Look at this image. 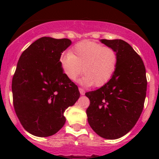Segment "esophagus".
I'll use <instances>...</instances> for the list:
<instances>
[{
	"label": "esophagus",
	"mask_w": 159,
	"mask_h": 159,
	"mask_svg": "<svg viewBox=\"0 0 159 159\" xmlns=\"http://www.w3.org/2000/svg\"><path fill=\"white\" fill-rule=\"evenodd\" d=\"M79 91H80V95H84V94H85V91H84V90L83 89V88H79Z\"/></svg>",
	"instance_id": "esophagus-1"
}]
</instances>
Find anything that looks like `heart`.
Returning a JSON list of instances; mask_svg holds the SVG:
<instances>
[{"mask_svg":"<svg viewBox=\"0 0 159 159\" xmlns=\"http://www.w3.org/2000/svg\"><path fill=\"white\" fill-rule=\"evenodd\" d=\"M64 75L75 80L82 72L80 82L86 86L101 87L110 80L118 65V54L114 48L96 42L84 40L60 58Z\"/></svg>","mask_w":159,"mask_h":159,"instance_id":"heart-1","label":"heart"}]
</instances>
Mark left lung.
I'll use <instances>...</instances> for the list:
<instances>
[{
	"label": "left lung",
	"mask_w": 159,
	"mask_h": 159,
	"mask_svg": "<svg viewBox=\"0 0 159 159\" xmlns=\"http://www.w3.org/2000/svg\"><path fill=\"white\" fill-rule=\"evenodd\" d=\"M118 54V65L111 80L99 89L85 93L90 99L88 121L100 137L116 139L127 134L143 111L147 80L139 55L123 40H101Z\"/></svg>",
	"instance_id": "8db88e82"
}]
</instances>
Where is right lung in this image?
<instances>
[{
	"label": "right lung",
	"mask_w": 159,
	"mask_h": 159,
	"mask_svg": "<svg viewBox=\"0 0 159 159\" xmlns=\"http://www.w3.org/2000/svg\"><path fill=\"white\" fill-rule=\"evenodd\" d=\"M69 39L43 37L26 48L12 81L14 110L24 128L38 137L55 134L66 121L68 107L80 98L78 87L64 75L60 64Z\"/></svg>",
	"instance_id": "right-lung-1"
}]
</instances>
